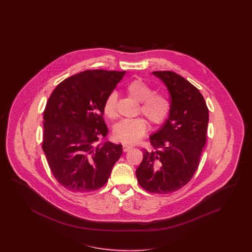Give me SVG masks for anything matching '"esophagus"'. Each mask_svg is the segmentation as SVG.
Returning <instances> with one entry per match:
<instances>
[{
    "label": "esophagus",
    "mask_w": 252,
    "mask_h": 252,
    "mask_svg": "<svg viewBox=\"0 0 252 252\" xmlns=\"http://www.w3.org/2000/svg\"><path fill=\"white\" fill-rule=\"evenodd\" d=\"M132 149V147L131 146L128 145H124L123 146V151L125 152V153H126V152H129L130 150Z\"/></svg>",
    "instance_id": "34e87169"
}]
</instances>
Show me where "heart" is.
I'll return each instance as SVG.
<instances>
[{"label":"heart","mask_w":252,"mask_h":252,"mask_svg":"<svg viewBox=\"0 0 252 252\" xmlns=\"http://www.w3.org/2000/svg\"><path fill=\"white\" fill-rule=\"evenodd\" d=\"M131 98L140 102L138 113L142 114L149 123L157 126L165 122L170 111L171 103L167 96L161 93H154V90L140 78L132 80L126 88ZM118 96L116 92H111L103 103V114L110 119L117 116L116 104ZM147 123L141 117L124 119L114 127V137L126 144H134L145 135Z\"/></svg>","instance_id":"b5f03b06"}]
</instances>
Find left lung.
Returning a JSON list of instances; mask_svg holds the SVG:
<instances>
[{"instance_id":"1","label":"left lung","mask_w":252,"mask_h":252,"mask_svg":"<svg viewBox=\"0 0 252 252\" xmlns=\"http://www.w3.org/2000/svg\"><path fill=\"white\" fill-rule=\"evenodd\" d=\"M171 95L169 118L151 139L153 151L143 149V160L136 171L145 190L169 194L190 181L198 169L206 143L209 110L198 89L172 71H155Z\"/></svg>"}]
</instances>
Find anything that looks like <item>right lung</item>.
I'll return each mask as SVG.
<instances>
[{"label": "right lung", "mask_w": 252, "mask_h": 252, "mask_svg": "<svg viewBox=\"0 0 252 252\" xmlns=\"http://www.w3.org/2000/svg\"><path fill=\"white\" fill-rule=\"evenodd\" d=\"M126 71L86 70L62 81L43 113L42 150L57 182L73 193L102 188L122 155L106 137L103 103Z\"/></svg>", "instance_id": "1"}]
</instances>
